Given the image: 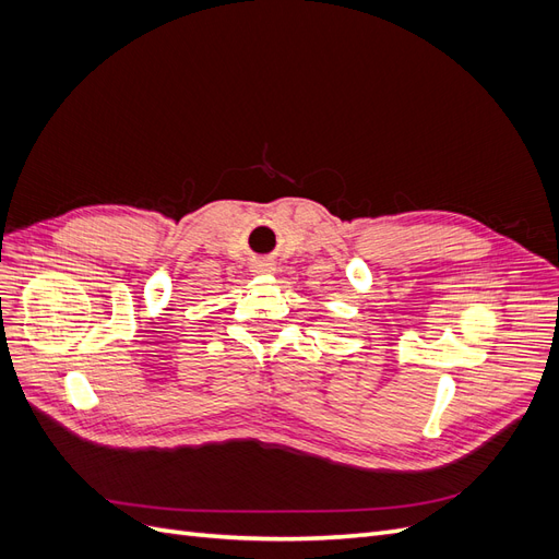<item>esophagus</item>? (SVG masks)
Here are the masks:
<instances>
[{
    "mask_svg": "<svg viewBox=\"0 0 559 559\" xmlns=\"http://www.w3.org/2000/svg\"><path fill=\"white\" fill-rule=\"evenodd\" d=\"M275 270L273 261H253L251 263V273L253 275H270Z\"/></svg>",
    "mask_w": 559,
    "mask_h": 559,
    "instance_id": "esophagus-1",
    "label": "esophagus"
}]
</instances>
